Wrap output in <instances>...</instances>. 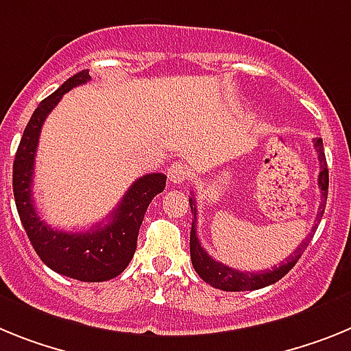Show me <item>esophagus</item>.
Returning a JSON list of instances; mask_svg holds the SVG:
<instances>
[{"mask_svg": "<svg viewBox=\"0 0 351 351\" xmlns=\"http://www.w3.org/2000/svg\"><path fill=\"white\" fill-rule=\"evenodd\" d=\"M167 178L175 185L184 184L185 180L189 178V166L184 162H173L167 169Z\"/></svg>", "mask_w": 351, "mask_h": 351, "instance_id": "34e87169", "label": "esophagus"}]
</instances>
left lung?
<instances>
[{
  "label": "left lung",
  "instance_id": "left-lung-1",
  "mask_svg": "<svg viewBox=\"0 0 351 351\" xmlns=\"http://www.w3.org/2000/svg\"><path fill=\"white\" fill-rule=\"evenodd\" d=\"M315 148L316 154H318L319 160V175H318V187L322 189V205H319L318 215H316V222L313 230H311L309 237L306 240H302V243L298 245L297 251H293V254L288 256V260L285 261L279 267H274L272 270H263V272H239L234 268L226 267L221 261H215L205 249L201 247L199 240H197L196 233V221H197V212H196V201L194 197L189 199V205H191V212H193V228H191V260H193V267L197 272V276L203 279L205 282L212 285L213 288L224 289V291H249V289H260L265 286H270L274 282H277L281 277H285L286 274L295 267L302 252L306 251L307 245H309L311 239H313V233H315L318 222L322 221V215L325 212V203H327L328 196V169H327V158H325V152H323V141L322 138L315 139Z\"/></svg>",
  "mask_w": 351,
  "mask_h": 351
}]
</instances>
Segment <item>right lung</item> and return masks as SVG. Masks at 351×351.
I'll return each mask as SVG.
<instances>
[{
	"instance_id": "obj_1",
	"label": "right lung",
	"mask_w": 351,
	"mask_h": 351,
	"mask_svg": "<svg viewBox=\"0 0 351 351\" xmlns=\"http://www.w3.org/2000/svg\"><path fill=\"white\" fill-rule=\"evenodd\" d=\"M90 79L88 70L77 72L38 104L15 154L12 185L23 228L40 260L62 276L84 282H102L120 276L130 263L146 208L152 199L164 191L166 176L162 173H150L136 180L111 213L106 226L97 224L84 233H66L54 230L40 219L35 208L32 185L42 125L66 91L88 83Z\"/></svg>"
}]
</instances>
